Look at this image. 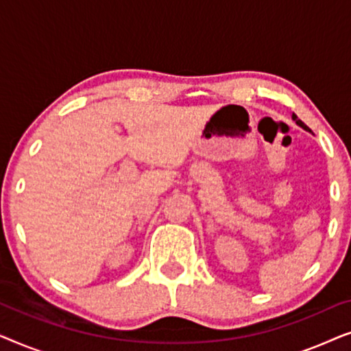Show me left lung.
Instances as JSON below:
<instances>
[{"label": "left lung", "instance_id": "left-lung-1", "mask_svg": "<svg viewBox=\"0 0 351 351\" xmlns=\"http://www.w3.org/2000/svg\"><path fill=\"white\" fill-rule=\"evenodd\" d=\"M292 119H294V121H295V124H297V126H300L302 129H305V131H308V132H310V128H308V126H306V124H305L304 121H302V119H299V118H297V114H295V113H292Z\"/></svg>", "mask_w": 351, "mask_h": 351}]
</instances>
